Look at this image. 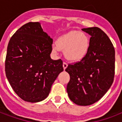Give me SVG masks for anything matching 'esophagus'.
<instances>
[{
    "mask_svg": "<svg viewBox=\"0 0 122 122\" xmlns=\"http://www.w3.org/2000/svg\"><path fill=\"white\" fill-rule=\"evenodd\" d=\"M66 67H67V64H66V62H63V69H66Z\"/></svg>",
    "mask_w": 122,
    "mask_h": 122,
    "instance_id": "1",
    "label": "esophagus"
}]
</instances>
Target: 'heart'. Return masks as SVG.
I'll return each instance as SVG.
<instances>
[{"label":"heart","instance_id":"1","mask_svg":"<svg viewBox=\"0 0 122 122\" xmlns=\"http://www.w3.org/2000/svg\"><path fill=\"white\" fill-rule=\"evenodd\" d=\"M90 47V41L87 34L71 31L57 39L56 45L52 46V51L57 54L60 50H62L66 59L71 62H78L87 56Z\"/></svg>","mask_w":122,"mask_h":122}]
</instances>
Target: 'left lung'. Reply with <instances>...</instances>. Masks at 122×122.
Returning <instances> with one entry per match:
<instances>
[{
	"mask_svg": "<svg viewBox=\"0 0 122 122\" xmlns=\"http://www.w3.org/2000/svg\"><path fill=\"white\" fill-rule=\"evenodd\" d=\"M90 35L87 56L65 71L70 76L66 86L69 99L78 106H90L101 99L114 81L115 52L107 35L97 27L83 28Z\"/></svg>",
	"mask_w": 122,
	"mask_h": 122,
	"instance_id": "8db88e82",
	"label": "left lung"
}]
</instances>
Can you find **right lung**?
Masks as SVG:
<instances>
[{"mask_svg": "<svg viewBox=\"0 0 122 122\" xmlns=\"http://www.w3.org/2000/svg\"><path fill=\"white\" fill-rule=\"evenodd\" d=\"M52 44V38L39 22L23 25L9 41L5 74L14 91L25 101L44 100L63 71L62 61L51 58Z\"/></svg>", "mask_w": 122, "mask_h": 122, "instance_id": "1", "label": "right lung"}]
</instances>
